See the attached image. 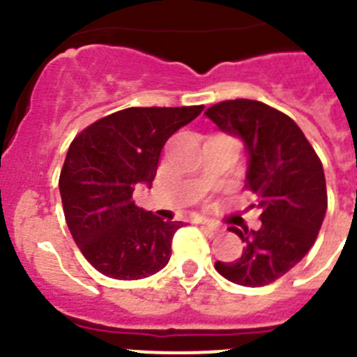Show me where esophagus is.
I'll list each match as a JSON object with an SVG mask.
<instances>
[{"label":"esophagus","instance_id":"esophagus-1","mask_svg":"<svg viewBox=\"0 0 357 357\" xmlns=\"http://www.w3.org/2000/svg\"><path fill=\"white\" fill-rule=\"evenodd\" d=\"M198 225H202V229H206L207 232H211V234H214V232H218V225H214V223L207 222V220H197Z\"/></svg>","mask_w":357,"mask_h":357}]
</instances>
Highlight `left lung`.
<instances>
[{
	"label": "left lung",
	"mask_w": 357,
	"mask_h": 357,
	"mask_svg": "<svg viewBox=\"0 0 357 357\" xmlns=\"http://www.w3.org/2000/svg\"><path fill=\"white\" fill-rule=\"evenodd\" d=\"M206 116L245 144V188L257 197L263 222L257 230L232 227L245 243L241 257L216 261L214 268L236 284L266 286L313 247L327 211L324 166L298 125L266 103L227 100L209 107Z\"/></svg>",
	"instance_id": "left-lung-1"
}]
</instances>
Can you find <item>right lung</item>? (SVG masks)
Here are the masks:
<instances>
[{
    "label": "right lung",
    "instance_id": "add662e5",
    "mask_svg": "<svg viewBox=\"0 0 357 357\" xmlns=\"http://www.w3.org/2000/svg\"><path fill=\"white\" fill-rule=\"evenodd\" d=\"M204 110L130 107L98 119L73 139L59 178L69 232L98 272L137 280L162 270L182 222L139 209L132 193L151 188L166 141Z\"/></svg>",
    "mask_w": 357,
    "mask_h": 357
}]
</instances>
